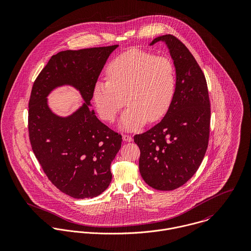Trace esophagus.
Listing matches in <instances>:
<instances>
[{"instance_id":"1","label":"esophagus","mask_w":251,"mask_h":251,"mask_svg":"<svg viewBox=\"0 0 251 251\" xmlns=\"http://www.w3.org/2000/svg\"><path fill=\"white\" fill-rule=\"evenodd\" d=\"M123 140L125 142H131L133 140V138L130 136V135H127V134H123Z\"/></svg>"}]
</instances>
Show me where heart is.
Masks as SVG:
<instances>
[{
    "label": "heart",
    "instance_id": "b5f03b06",
    "mask_svg": "<svg viewBox=\"0 0 251 251\" xmlns=\"http://www.w3.org/2000/svg\"><path fill=\"white\" fill-rule=\"evenodd\" d=\"M106 75L108 81L95 84L93 100L100 118L114 122L126 97L128 108L120 119L125 130L134 131L148 120L161 119L173 101L176 71L168 58L132 48L110 62Z\"/></svg>",
    "mask_w": 251,
    "mask_h": 251
}]
</instances>
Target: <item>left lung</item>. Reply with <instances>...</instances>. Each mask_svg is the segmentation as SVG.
I'll return each mask as SVG.
<instances>
[{
	"label": "left lung",
	"mask_w": 251,
	"mask_h": 251,
	"mask_svg": "<svg viewBox=\"0 0 251 251\" xmlns=\"http://www.w3.org/2000/svg\"><path fill=\"white\" fill-rule=\"evenodd\" d=\"M163 41L176 70L173 101L160 123L134 136L140 149L139 170L146 183L157 190H173L198 170L208 148L211 104L205 75L186 46L172 35Z\"/></svg>",
	"instance_id": "1"
}]
</instances>
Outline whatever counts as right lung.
Segmentation results:
<instances>
[{
	"label": "right lung",
	"instance_id": "right-lung-1",
	"mask_svg": "<svg viewBox=\"0 0 251 251\" xmlns=\"http://www.w3.org/2000/svg\"><path fill=\"white\" fill-rule=\"evenodd\" d=\"M118 46L59 52L33 85L28 119L33 151L51 182L76 199L94 198L107 188L110 165L122 146V135L90 109L94 86ZM65 84L75 87L84 102L72 115L61 117L49 108L47 97Z\"/></svg>",
	"mask_w": 251,
	"mask_h": 251
}]
</instances>
